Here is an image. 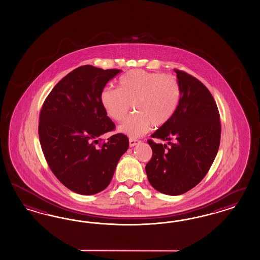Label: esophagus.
<instances>
[{"label":"esophagus","mask_w":260,"mask_h":260,"mask_svg":"<svg viewBox=\"0 0 260 260\" xmlns=\"http://www.w3.org/2000/svg\"><path fill=\"white\" fill-rule=\"evenodd\" d=\"M140 142L139 140H135V139H129V145L130 147H134L135 145H137Z\"/></svg>","instance_id":"obj_1"}]
</instances>
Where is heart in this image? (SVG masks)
<instances>
[{
    "label": "heart",
    "instance_id": "heart-1",
    "mask_svg": "<svg viewBox=\"0 0 260 260\" xmlns=\"http://www.w3.org/2000/svg\"><path fill=\"white\" fill-rule=\"evenodd\" d=\"M181 89L172 75L131 70L119 81V89L106 87L101 103L107 116L116 121L126 117L133 104L135 114L119 126V132L139 138L153 127L166 124L178 109Z\"/></svg>",
    "mask_w": 260,
    "mask_h": 260
}]
</instances>
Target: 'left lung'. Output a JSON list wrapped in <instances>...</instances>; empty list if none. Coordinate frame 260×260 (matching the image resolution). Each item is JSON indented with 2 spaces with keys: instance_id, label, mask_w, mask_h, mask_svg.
Returning <instances> with one entry per match:
<instances>
[{
  "instance_id": "8db88e82",
  "label": "left lung",
  "mask_w": 260,
  "mask_h": 260,
  "mask_svg": "<svg viewBox=\"0 0 260 260\" xmlns=\"http://www.w3.org/2000/svg\"><path fill=\"white\" fill-rule=\"evenodd\" d=\"M181 89L172 119L148 140L153 156L145 166L150 184L165 194L178 196L198 185L206 176L219 148V112L207 87L184 71L175 69Z\"/></svg>"
}]
</instances>
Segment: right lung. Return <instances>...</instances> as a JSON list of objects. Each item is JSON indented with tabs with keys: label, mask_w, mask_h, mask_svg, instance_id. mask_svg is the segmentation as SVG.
<instances>
[{
	"label": "right lung",
	"mask_w": 260,
	"mask_h": 260,
	"mask_svg": "<svg viewBox=\"0 0 260 260\" xmlns=\"http://www.w3.org/2000/svg\"><path fill=\"white\" fill-rule=\"evenodd\" d=\"M119 72L78 67L54 86L42 106L39 138L45 160L55 177L75 193L104 190L129 146L123 134L113 135L106 142L100 139L115 129L101 94Z\"/></svg>",
	"instance_id": "right-lung-1"
}]
</instances>
